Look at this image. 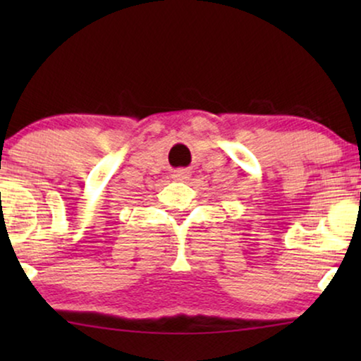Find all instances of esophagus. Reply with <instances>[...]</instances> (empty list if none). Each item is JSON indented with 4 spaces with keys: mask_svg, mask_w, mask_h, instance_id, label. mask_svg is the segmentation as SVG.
<instances>
[{
    "mask_svg": "<svg viewBox=\"0 0 361 361\" xmlns=\"http://www.w3.org/2000/svg\"><path fill=\"white\" fill-rule=\"evenodd\" d=\"M172 177H174V179H177V180H185V179H189V177H190V171L189 169H177V171H174Z\"/></svg>",
    "mask_w": 361,
    "mask_h": 361,
    "instance_id": "obj_1",
    "label": "esophagus"
}]
</instances>
